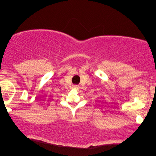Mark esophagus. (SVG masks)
Returning <instances> with one entry per match:
<instances>
[{"label":"esophagus","instance_id":"34e87169","mask_svg":"<svg viewBox=\"0 0 156 156\" xmlns=\"http://www.w3.org/2000/svg\"><path fill=\"white\" fill-rule=\"evenodd\" d=\"M73 88L75 89H80V87L77 86V85H74Z\"/></svg>","mask_w":156,"mask_h":156}]
</instances>
